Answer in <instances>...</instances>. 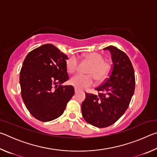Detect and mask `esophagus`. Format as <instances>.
Here are the masks:
<instances>
[{
    "instance_id": "34e87169",
    "label": "esophagus",
    "mask_w": 157,
    "mask_h": 157,
    "mask_svg": "<svg viewBox=\"0 0 157 157\" xmlns=\"http://www.w3.org/2000/svg\"><path fill=\"white\" fill-rule=\"evenodd\" d=\"M78 91H79V90L77 88H75V94H78Z\"/></svg>"
}]
</instances>
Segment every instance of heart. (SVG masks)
Wrapping results in <instances>:
<instances>
[{
    "label": "heart",
    "mask_w": 157,
    "mask_h": 157,
    "mask_svg": "<svg viewBox=\"0 0 157 157\" xmlns=\"http://www.w3.org/2000/svg\"><path fill=\"white\" fill-rule=\"evenodd\" d=\"M85 58L92 63L89 69V75L78 73L70 79V83L78 89H83L94 85L95 79L98 82H102L111 73V66L105 62L104 56L98 52H91L85 55ZM79 60L75 56L66 61V69L69 73H73L78 69Z\"/></svg>",
    "instance_id": "obj_1"
}]
</instances>
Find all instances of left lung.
Masks as SVG:
<instances>
[{
	"instance_id": "1",
	"label": "left lung",
	"mask_w": 157,
	"mask_h": 157,
	"mask_svg": "<svg viewBox=\"0 0 157 157\" xmlns=\"http://www.w3.org/2000/svg\"><path fill=\"white\" fill-rule=\"evenodd\" d=\"M112 69L109 78L97 87L98 95L86 93L82 113L87 123L103 128L113 124L125 112L135 89L134 68L128 56L116 47L109 46Z\"/></svg>"
}]
</instances>
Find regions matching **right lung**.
I'll list each match as a JSON object with an SVG mask.
<instances>
[{"label":"right lung","instance_id":"right-lung-1","mask_svg":"<svg viewBox=\"0 0 157 157\" xmlns=\"http://www.w3.org/2000/svg\"><path fill=\"white\" fill-rule=\"evenodd\" d=\"M68 56L47 44L32 50L20 72L21 96L32 116L48 122L62 116L75 94L71 85L62 86L68 79Z\"/></svg>","mask_w":157,"mask_h":157}]
</instances>
